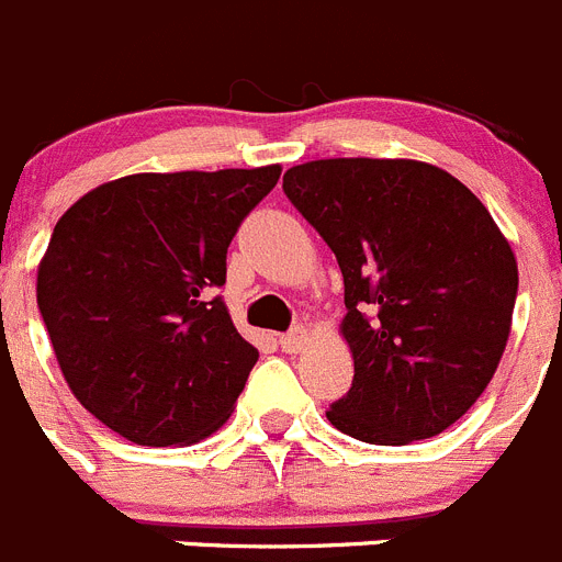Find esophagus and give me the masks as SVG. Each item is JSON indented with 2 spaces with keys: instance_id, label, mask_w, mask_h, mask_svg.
<instances>
[{
  "instance_id": "1",
  "label": "esophagus",
  "mask_w": 562,
  "mask_h": 562,
  "mask_svg": "<svg viewBox=\"0 0 562 562\" xmlns=\"http://www.w3.org/2000/svg\"><path fill=\"white\" fill-rule=\"evenodd\" d=\"M306 340H310V335H306L304 326H295V329H290L286 335H281V349H284L286 355H297V351H304Z\"/></svg>"
}]
</instances>
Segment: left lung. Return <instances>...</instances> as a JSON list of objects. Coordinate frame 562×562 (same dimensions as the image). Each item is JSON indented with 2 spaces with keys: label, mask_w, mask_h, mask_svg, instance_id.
<instances>
[{
  "label": "left lung",
  "mask_w": 562,
  "mask_h": 562,
  "mask_svg": "<svg viewBox=\"0 0 562 562\" xmlns=\"http://www.w3.org/2000/svg\"><path fill=\"white\" fill-rule=\"evenodd\" d=\"M284 193L346 286L355 380L326 419L394 448L448 430L484 394L513 326L518 265L490 211L416 160H312L284 173Z\"/></svg>",
  "instance_id": "obj_1"
}]
</instances>
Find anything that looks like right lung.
Segmentation results:
<instances>
[{"mask_svg": "<svg viewBox=\"0 0 562 562\" xmlns=\"http://www.w3.org/2000/svg\"><path fill=\"white\" fill-rule=\"evenodd\" d=\"M281 166L132 173L58 220L36 297L69 391L146 448L222 428L258 349L216 295L227 247Z\"/></svg>", "mask_w": 562, "mask_h": 562, "instance_id": "obj_1", "label": "right lung"}]
</instances>
